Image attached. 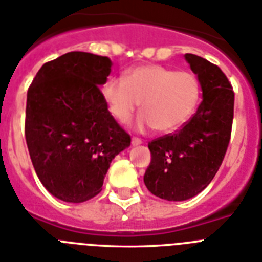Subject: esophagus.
<instances>
[{"label":"esophagus","instance_id":"obj_1","mask_svg":"<svg viewBox=\"0 0 262 262\" xmlns=\"http://www.w3.org/2000/svg\"><path fill=\"white\" fill-rule=\"evenodd\" d=\"M141 143H143V140L139 139V137H133V139H132V144H133V145H140Z\"/></svg>","mask_w":262,"mask_h":262}]
</instances>
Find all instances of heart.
<instances>
[{
	"mask_svg": "<svg viewBox=\"0 0 262 262\" xmlns=\"http://www.w3.org/2000/svg\"><path fill=\"white\" fill-rule=\"evenodd\" d=\"M108 110L119 122H127L141 102L140 127L172 132L195 111L200 83L193 73L160 65H144L127 72L125 79L111 76L102 85Z\"/></svg>",
	"mask_w": 262,
	"mask_h": 262,
	"instance_id": "b5f03b06",
	"label": "heart"
}]
</instances>
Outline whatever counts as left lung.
Wrapping results in <instances>:
<instances>
[{"instance_id":"8db88e82","label":"left lung","mask_w":262,"mask_h":262,"mask_svg":"<svg viewBox=\"0 0 262 262\" xmlns=\"http://www.w3.org/2000/svg\"><path fill=\"white\" fill-rule=\"evenodd\" d=\"M185 58L199 77L203 102L179 130L148 143L151 164L144 175L148 190L168 201L191 199L209 185L227 151L234 118L227 76L199 55Z\"/></svg>"}]
</instances>
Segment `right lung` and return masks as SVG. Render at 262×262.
<instances>
[{
	"label": "right lung",
	"instance_id": "right-lung-1",
	"mask_svg": "<svg viewBox=\"0 0 262 262\" xmlns=\"http://www.w3.org/2000/svg\"><path fill=\"white\" fill-rule=\"evenodd\" d=\"M111 67L108 57L71 51L45 63L27 92L31 160L43 186L67 203L100 193L111 160L130 145L99 88Z\"/></svg>",
	"mask_w": 262,
	"mask_h": 262
}]
</instances>
